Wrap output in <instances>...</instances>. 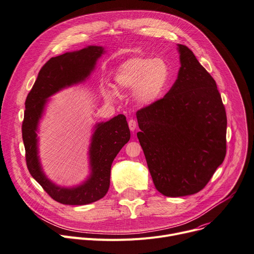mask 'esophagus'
Masks as SVG:
<instances>
[{
  "label": "esophagus",
  "instance_id": "34e87169",
  "mask_svg": "<svg viewBox=\"0 0 254 254\" xmlns=\"http://www.w3.org/2000/svg\"><path fill=\"white\" fill-rule=\"evenodd\" d=\"M128 124H129V128L131 131H134L136 128H137V122H136L134 119H130Z\"/></svg>",
  "mask_w": 254,
  "mask_h": 254
}]
</instances>
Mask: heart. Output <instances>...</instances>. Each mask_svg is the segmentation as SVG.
Returning <instances> with one entry per match:
<instances>
[{
    "label": "heart",
    "mask_w": 254,
    "mask_h": 254,
    "mask_svg": "<svg viewBox=\"0 0 254 254\" xmlns=\"http://www.w3.org/2000/svg\"><path fill=\"white\" fill-rule=\"evenodd\" d=\"M114 80L120 89L134 90L135 100L139 104L151 105L165 94L171 80V68L163 58L133 57L118 66ZM104 93L109 99L116 95L110 88Z\"/></svg>",
    "instance_id": "heart-1"
}]
</instances>
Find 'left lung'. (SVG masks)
<instances>
[{
    "mask_svg": "<svg viewBox=\"0 0 254 254\" xmlns=\"http://www.w3.org/2000/svg\"><path fill=\"white\" fill-rule=\"evenodd\" d=\"M181 67L168 93L136 113L153 184L169 197L202 190L227 151V116L216 81L178 45Z\"/></svg>",
    "mask_w": 254,
    "mask_h": 254,
    "instance_id": "1",
    "label": "left lung"
}]
</instances>
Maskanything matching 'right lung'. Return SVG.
I'll return each instance as SVG.
<instances>
[{
	"label": "right lung",
	"mask_w": 254,
	"mask_h": 254,
	"mask_svg": "<svg viewBox=\"0 0 254 254\" xmlns=\"http://www.w3.org/2000/svg\"><path fill=\"white\" fill-rule=\"evenodd\" d=\"M103 53L102 47L90 46L51 58L38 72L25 101L22 138L27 169L50 196L62 204L83 205L103 198L110 187L112 163L130 139V130L124 115L97 124L89 149L90 177L75 188L53 184L46 178L38 161L36 129L47 99L66 86L83 81L94 69L96 60Z\"/></svg>",
	"instance_id": "add662e5"
}]
</instances>
